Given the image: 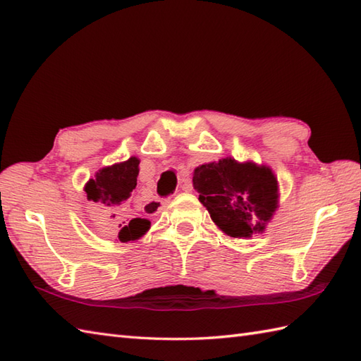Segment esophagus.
Here are the masks:
<instances>
[{
  "label": "esophagus",
  "instance_id": "34e87169",
  "mask_svg": "<svg viewBox=\"0 0 361 361\" xmlns=\"http://www.w3.org/2000/svg\"><path fill=\"white\" fill-rule=\"evenodd\" d=\"M183 190H186V188L183 186ZM158 202V200H157ZM163 206H164V202H161V206H158L157 203H150V204H147V209L150 211V212H159L161 209H163Z\"/></svg>",
  "mask_w": 361,
  "mask_h": 361
}]
</instances>
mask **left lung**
Here are the masks:
<instances>
[{
	"label": "left lung",
	"instance_id": "1",
	"mask_svg": "<svg viewBox=\"0 0 361 361\" xmlns=\"http://www.w3.org/2000/svg\"><path fill=\"white\" fill-rule=\"evenodd\" d=\"M192 181L214 224L239 239L262 231L278 203V181L265 166L225 158L197 167Z\"/></svg>",
	"mask_w": 361,
	"mask_h": 361
}]
</instances>
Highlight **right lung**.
<instances>
[{
    "instance_id": "add662e5",
    "label": "right lung",
    "mask_w": 361,
    "mask_h": 361,
    "mask_svg": "<svg viewBox=\"0 0 361 361\" xmlns=\"http://www.w3.org/2000/svg\"><path fill=\"white\" fill-rule=\"evenodd\" d=\"M140 159L132 157L124 163L105 167L96 173V178H91L85 192L88 202L96 203L99 208L106 211L114 219L124 211V203L130 197V192L136 188V178L140 173ZM128 220V219H127ZM119 225L118 239L121 242H128L140 239V237L150 228V221L147 219H130L128 221H122Z\"/></svg>"
}]
</instances>
